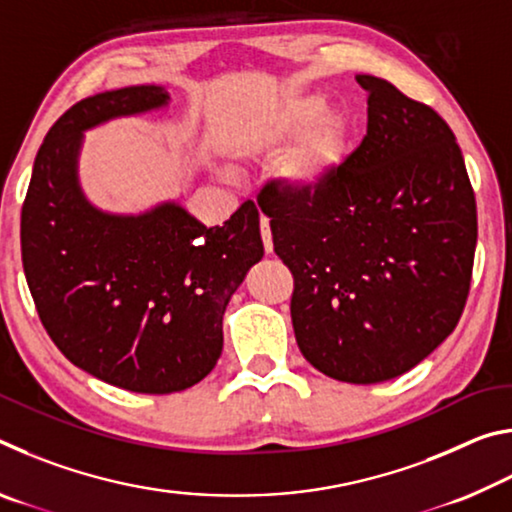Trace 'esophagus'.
Here are the masks:
<instances>
[{
	"instance_id": "obj_1",
	"label": "esophagus",
	"mask_w": 512,
	"mask_h": 512,
	"mask_svg": "<svg viewBox=\"0 0 512 512\" xmlns=\"http://www.w3.org/2000/svg\"><path fill=\"white\" fill-rule=\"evenodd\" d=\"M259 230H262L264 250H266V253H273V235H271V223H268V219L259 221Z\"/></svg>"
}]
</instances>
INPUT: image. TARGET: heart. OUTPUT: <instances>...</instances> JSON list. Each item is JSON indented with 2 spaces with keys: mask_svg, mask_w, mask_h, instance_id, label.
Masks as SVG:
<instances>
[{
  "mask_svg": "<svg viewBox=\"0 0 512 512\" xmlns=\"http://www.w3.org/2000/svg\"><path fill=\"white\" fill-rule=\"evenodd\" d=\"M316 92H296L241 121L232 133V146L244 158L271 153L302 133L280 158V176L293 192L311 194L339 169L345 151V121L325 110Z\"/></svg>",
  "mask_w": 512,
  "mask_h": 512,
  "instance_id": "b5f03b06",
  "label": "heart"
}]
</instances>
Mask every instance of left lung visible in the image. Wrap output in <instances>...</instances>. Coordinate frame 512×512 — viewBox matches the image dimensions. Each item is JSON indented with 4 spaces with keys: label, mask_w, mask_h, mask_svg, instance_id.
<instances>
[{
    "label": "left lung",
    "mask_w": 512,
    "mask_h": 512,
    "mask_svg": "<svg viewBox=\"0 0 512 512\" xmlns=\"http://www.w3.org/2000/svg\"><path fill=\"white\" fill-rule=\"evenodd\" d=\"M368 133L311 194L257 196L293 275L298 348L323 375L379 384L454 332L470 293L476 201L447 121L393 83L359 74Z\"/></svg>",
    "instance_id": "1"
}]
</instances>
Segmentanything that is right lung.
<instances>
[{"instance_id":"1","label":"right lung","mask_w":512,"mask_h":512,"mask_svg":"<svg viewBox=\"0 0 512 512\" xmlns=\"http://www.w3.org/2000/svg\"><path fill=\"white\" fill-rule=\"evenodd\" d=\"M169 103L131 85L74 103L42 142L22 205V264L38 316L65 357L106 384L167 395L223 350V314L264 255L253 201L207 228L183 205L108 214L79 185L83 131Z\"/></svg>"}]
</instances>
